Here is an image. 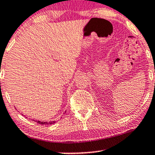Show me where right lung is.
<instances>
[{
	"label": "right lung",
	"mask_w": 155,
	"mask_h": 155,
	"mask_svg": "<svg viewBox=\"0 0 155 155\" xmlns=\"http://www.w3.org/2000/svg\"><path fill=\"white\" fill-rule=\"evenodd\" d=\"M33 120L34 121H36L37 123H38V124H41V125H51V124H55V123H56V120H53V121H48V122H47V121H40V120H34L33 119Z\"/></svg>",
	"instance_id": "right-lung-1"
}]
</instances>
